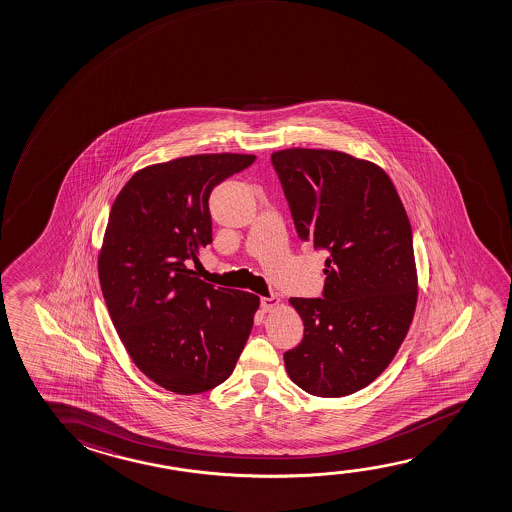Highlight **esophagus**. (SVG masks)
Returning <instances> with one entry per match:
<instances>
[{
	"label": "esophagus",
	"mask_w": 512,
	"mask_h": 512,
	"mask_svg": "<svg viewBox=\"0 0 512 512\" xmlns=\"http://www.w3.org/2000/svg\"><path fill=\"white\" fill-rule=\"evenodd\" d=\"M278 304H280V299L276 296L262 297V299H260V308H262L264 312H271Z\"/></svg>",
	"instance_id": "obj_1"
}]
</instances>
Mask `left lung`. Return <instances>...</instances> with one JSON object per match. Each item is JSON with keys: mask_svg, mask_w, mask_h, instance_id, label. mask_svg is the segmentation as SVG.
Masks as SVG:
<instances>
[{"mask_svg": "<svg viewBox=\"0 0 512 512\" xmlns=\"http://www.w3.org/2000/svg\"><path fill=\"white\" fill-rule=\"evenodd\" d=\"M301 241L326 250L322 297H290L301 343L283 354L306 393L340 398L371 384L405 340L417 303L407 211L375 163L329 149L271 155Z\"/></svg>", "mask_w": 512, "mask_h": 512, "instance_id": "obj_1", "label": "left lung"}]
</instances>
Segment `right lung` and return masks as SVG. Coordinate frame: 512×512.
Returning a JSON list of instances; mask_svg holds the SVG:
<instances>
[{
	"label": "right lung",
	"instance_id": "1",
	"mask_svg": "<svg viewBox=\"0 0 512 512\" xmlns=\"http://www.w3.org/2000/svg\"><path fill=\"white\" fill-rule=\"evenodd\" d=\"M253 155H193L135 172L112 204L98 276L135 366L167 391L206 393L234 371L259 297L202 282L209 195Z\"/></svg>",
	"mask_w": 512,
	"mask_h": 512
}]
</instances>
